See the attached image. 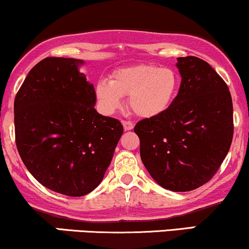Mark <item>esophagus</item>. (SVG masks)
Wrapping results in <instances>:
<instances>
[{
	"mask_svg": "<svg viewBox=\"0 0 249 249\" xmlns=\"http://www.w3.org/2000/svg\"><path fill=\"white\" fill-rule=\"evenodd\" d=\"M122 124H123V126H124V130L125 131H131L133 128V126H134L133 123L126 122V121H123Z\"/></svg>",
	"mask_w": 249,
	"mask_h": 249,
	"instance_id": "34e87169",
	"label": "esophagus"
}]
</instances>
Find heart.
<instances>
[{
	"label": "heart",
	"instance_id": "1",
	"mask_svg": "<svg viewBox=\"0 0 249 249\" xmlns=\"http://www.w3.org/2000/svg\"><path fill=\"white\" fill-rule=\"evenodd\" d=\"M180 79L177 71L154 64H134L113 71L110 81H99L95 87L98 107L107 115H112L128 104L137 116L152 119L164 115L172 107L178 95Z\"/></svg>",
	"mask_w": 249,
	"mask_h": 249
}]
</instances>
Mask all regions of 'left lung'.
<instances>
[{
	"label": "left lung",
	"mask_w": 249,
	"mask_h": 249,
	"mask_svg": "<svg viewBox=\"0 0 249 249\" xmlns=\"http://www.w3.org/2000/svg\"><path fill=\"white\" fill-rule=\"evenodd\" d=\"M179 92L164 115L134 126L141 158L157 184L173 192L212 179L233 139V104L224 79L194 56L178 57Z\"/></svg>",
	"instance_id": "left-lung-1"
}]
</instances>
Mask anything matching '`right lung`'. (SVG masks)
<instances>
[{"label":"right lung","instance_id":"1","mask_svg":"<svg viewBox=\"0 0 249 249\" xmlns=\"http://www.w3.org/2000/svg\"><path fill=\"white\" fill-rule=\"evenodd\" d=\"M84 61L47 57L28 73L14 103L16 145L25 167L53 192L82 196L102 182L123 134L96 111Z\"/></svg>","mask_w":249,"mask_h":249}]
</instances>
